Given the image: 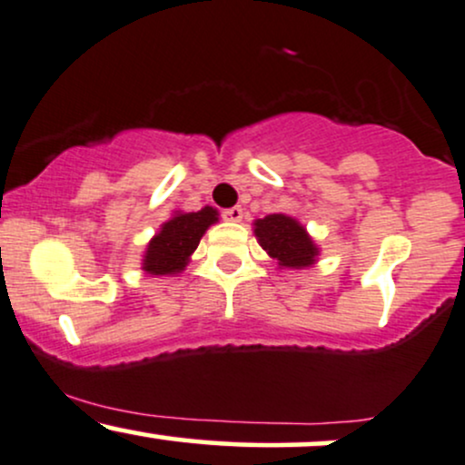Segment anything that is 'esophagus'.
I'll use <instances>...</instances> for the list:
<instances>
[{
	"label": "esophagus",
	"mask_w": 465,
	"mask_h": 465,
	"mask_svg": "<svg viewBox=\"0 0 465 465\" xmlns=\"http://www.w3.org/2000/svg\"><path fill=\"white\" fill-rule=\"evenodd\" d=\"M222 217H223V220H228V222H242L243 209H242V206H232V209H223V211H222Z\"/></svg>",
	"instance_id": "34e87169"
}]
</instances>
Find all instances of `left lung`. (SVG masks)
Masks as SVG:
<instances>
[{"instance_id":"1","label":"left lung","mask_w":465,"mask_h":465,"mask_svg":"<svg viewBox=\"0 0 465 465\" xmlns=\"http://www.w3.org/2000/svg\"><path fill=\"white\" fill-rule=\"evenodd\" d=\"M254 234L261 248L276 261L278 267H292V270L309 267L315 263V256L320 252L302 223L282 213L256 220Z\"/></svg>"}]
</instances>
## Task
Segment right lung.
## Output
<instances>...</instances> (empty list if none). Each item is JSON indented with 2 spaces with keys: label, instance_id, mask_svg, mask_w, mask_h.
I'll return each instance as SVG.
<instances>
[{
  "label": "right lung",
  "instance_id": "right-lung-1",
  "mask_svg": "<svg viewBox=\"0 0 465 465\" xmlns=\"http://www.w3.org/2000/svg\"><path fill=\"white\" fill-rule=\"evenodd\" d=\"M217 211L204 206L198 213H176L161 226L143 254V272L152 276L180 274L189 263V256L198 248L202 234L215 223Z\"/></svg>",
  "mask_w": 465,
  "mask_h": 465
}]
</instances>
